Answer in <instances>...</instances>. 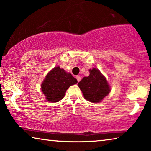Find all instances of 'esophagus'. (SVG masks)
I'll list each match as a JSON object with an SVG mask.
<instances>
[{"instance_id":"obj_1","label":"esophagus","mask_w":151,"mask_h":151,"mask_svg":"<svg viewBox=\"0 0 151 151\" xmlns=\"http://www.w3.org/2000/svg\"><path fill=\"white\" fill-rule=\"evenodd\" d=\"M76 79H77L78 82H80V79H81V78H80V76H76Z\"/></svg>"}]
</instances>
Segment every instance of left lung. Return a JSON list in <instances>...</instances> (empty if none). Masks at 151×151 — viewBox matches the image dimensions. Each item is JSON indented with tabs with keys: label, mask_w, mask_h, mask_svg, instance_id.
Returning <instances> with one entry per match:
<instances>
[{
	"label": "left lung",
	"mask_w": 151,
	"mask_h": 151,
	"mask_svg": "<svg viewBox=\"0 0 151 151\" xmlns=\"http://www.w3.org/2000/svg\"><path fill=\"white\" fill-rule=\"evenodd\" d=\"M84 98L91 102H99L110 92L108 82L98 69L89 70V76L84 77L78 84Z\"/></svg>",
	"instance_id": "obj_1"
}]
</instances>
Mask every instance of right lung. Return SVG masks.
<instances>
[{
  "label": "right lung",
  "instance_id": "add662e5",
  "mask_svg": "<svg viewBox=\"0 0 151 151\" xmlns=\"http://www.w3.org/2000/svg\"><path fill=\"white\" fill-rule=\"evenodd\" d=\"M77 82V80L71 73L56 67L47 74L41 88L47 100L57 102L63 98L67 88Z\"/></svg>",
  "mask_w": 151,
  "mask_h": 151
}]
</instances>
